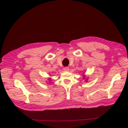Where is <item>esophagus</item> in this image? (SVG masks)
I'll use <instances>...</instances> for the list:
<instances>
[{"label": "esophagus", "mask_w": 128, "mask_h": 128, "mask_svg": "<svg viewBox=\"0 0 128 128\" xmlns=\"http://www.w3.org/2000/svg\"><path fill=\"white\" fill-rule=\"evenodd\" d=\"M64 70L65 71H68V70H69V68H68V67H65L64 68Z\"/></svg>", "instance_id": "1"}]
</instances>
